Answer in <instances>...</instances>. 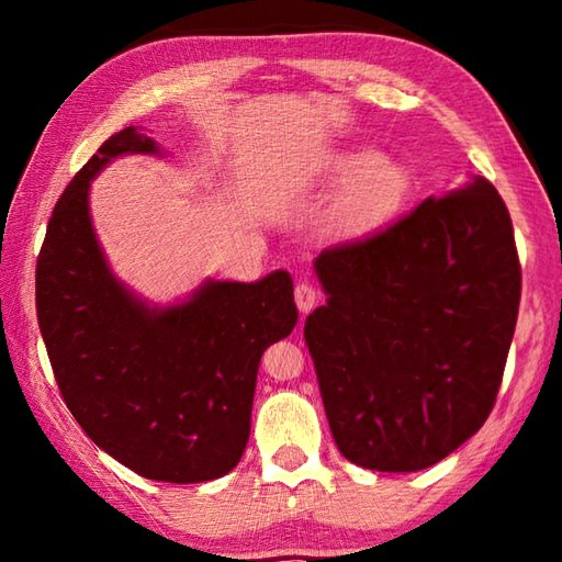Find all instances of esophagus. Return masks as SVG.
<instances>
[{
	"instance_id": "obj_1",
	"label": "esophagus",
	"mask_w": 562,
	"mask_h": 562,
	"mask_svg": "<svg viewBox=\"0 0 562 562\" xmlns=\"http://www.w3.org/2000/svg\"><path fill=\"white\" fill-rule=\"evenodd\" d=\"M317 300H319V292L315 284L300 282L297 288H294V302H297V310L302 312V315H307V312L317 304Z\"/></svg>"
}]
</instances>
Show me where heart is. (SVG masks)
Wrapping results in <instances>:
<instances>
[{
	"mask_svg": "<svg viewBox=\"0 0 562 562\" xmlns=\"http://www.w3.org/2000/svg\"><path fill=\"white\" fill-rule=\"evenodd\" d=\"M322 168L335 183H347L335 207V217L349 227L372 223L384 215L404 188L402 168L374 148L339 150Z\"/></svg>",
	"mask_w": 562,
	"mask_h": 562,
	"instance_id": "1",
	"label": "heart"
}]
</instances>
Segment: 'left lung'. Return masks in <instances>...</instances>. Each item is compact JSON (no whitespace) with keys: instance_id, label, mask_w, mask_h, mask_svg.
I'll use <instances>...</instances> for the list:
<instances>
[{"instance_id":"left-lung-1","label":"left lung","mask_w":562,"mask_h":562,"mask_svg":"<svg viewBox=\"0 0 562 562\" xmlns=\"http://www.w3.org/2000/svg\"><path fill=\"white\" fill-rule=\"evenodd\" d=\"M327 302L304 322L345 459L408 473L486 422L516 331L520 265L486 178L426 198L402 221L315 258Z\"/></svg>"}]
</instances>
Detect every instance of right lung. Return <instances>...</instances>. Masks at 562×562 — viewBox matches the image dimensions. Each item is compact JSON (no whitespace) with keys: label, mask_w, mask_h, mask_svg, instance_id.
Listing matches in <instances>:
<instances>
[{"label":"right lung","mask_w":562,"mask_h":562,"mask_svg":"<svg viewBox=\"0 0 562 562\" xmlns=\"http://www.w3.org/2000/svg\"><path fill=\"white\" fill-rule=\"evenodd\" d=\"M128 154L160 148L133 126L113 133L61 193L36 260V317L64 402L99 449L150 481H213L250 439L262 351L297 325L292 278L205 280L166 307L138 297L89 213L91 180Z\"/></svg>","instance_id":"obj_1"}]
</instances>
